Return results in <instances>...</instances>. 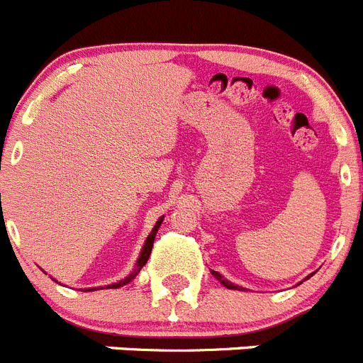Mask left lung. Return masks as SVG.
I'll use <instances>...</instances> for the list:
<instances>
[{
	"label": "left lung",
	"instance_id": "8db88e82",
	"mask_svg": "<svg viewBox=\"0 0 363 363\" xmlns=\"http://www.w3.org/2000/svg\"><path fill=\"white\" fill-rule=\"evenodd\" d=\"M211 273H213V275H214V279H218V280H220V282L223 284V286L227 287V289H238V291H241V289H242V287H239V286H234V284H232V282H228V280H225L223 277H221L220 273H218V271H211ZM311 277H312V275H311Z\"/></svg>",
	"mask_w": 363,
	"mask_h": 363
}]
</instances>
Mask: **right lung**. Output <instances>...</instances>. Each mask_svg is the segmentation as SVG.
Wrapping results in <instances>:
<instances>
[{"mask_svg": "<svg viewBox=\"0 0 363 363\" xmlns=\"http://www.w3.org/2000/svg\"><path fill=\"white\" fill-rule=\"evenodd\" d=\"M163 218H164V216H161L160 220L156 221V225H154L152 232H150V234H149V238L145 239V245H143V248H142V253H140L138 260H136V266H135V269H133V273H131V275H129V277H125V279H124V280H121V282H115V284H111V286H108L106 289H117V287H122V286H125V284H129V282H131L133 279H135L136 275H138V273H140V269H142V267L145 266V264H147V260H149V257H150V252H152L154 238H156V234H157V228H160V225L163 223ZM101 289H103V287H101ZM83 291H96V289H83Z\"/></svg>", "mask_w": 363, "mask_h": 363, "instance_id": "1", "label": "right lung"}]
</instances>
